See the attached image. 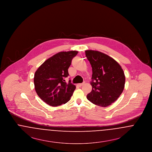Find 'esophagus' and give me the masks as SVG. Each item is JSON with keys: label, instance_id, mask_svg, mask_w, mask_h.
<instances>
[{"label": "esophagus", "instance_id": "1", "mask_svg": "<svg viewBox=\"0 0 152 152\" xmlns=\"http://www.w3.org/2000/svg\"><path fill=\"white\" fill-rule=\"evenodd\" d=\"M84 84V83H81V84H78L77 86L79 87H81V86H83Z\"/></svg>", "mask_w": 152, "mask_h": 152}]
</instances>
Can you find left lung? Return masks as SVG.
I'll use <instances>...</instances> for the list:
<instances>
[{"label": "left lung", "instance_id": "8db88e82", "mask_svg": "<svg viewBox=\"0 0 152 152\" xmlns=\"http://www.w3.org/2000/svg\"><path fill=\"white\" fill-rule=\"evenodd\" d=\"M86 55L92 68V89L87 94V99L95 105L106 107L123 92L125 82L123 69L115 60L101 52L87 50Z\"/></svg>", "mask_w": 152, "mask_h": 152}]
</instances>
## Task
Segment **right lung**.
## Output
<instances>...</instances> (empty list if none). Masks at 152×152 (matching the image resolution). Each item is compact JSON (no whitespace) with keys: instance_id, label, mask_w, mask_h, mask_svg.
I'll use <instances>...</instances> for the list:
<instances>
[{"instance_id":"right-lung-1","label":"right lung","mask_w":152,"mask_h":152,"mask_svg":"<svg viewBox=\"0 0 152 152\" xmlns=\"http://www.w3.org/2000/svg\"><path fill=\"white\" fill-rule=\"evenodd\" d=\"M78 51L60 52L52 56L40 65L34 75L35 89L39 97L52 107L65 104L71 99L76 86L65 78L73 58Z\"/></svg>"}]
</instances>
